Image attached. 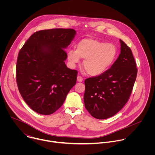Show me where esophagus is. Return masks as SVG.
Listing matches in <instances>:
<instances>
[{
  "label": "esophagus",
  "mask_w": 155,
  "mask_h": 155,
  "mask_svg": "<svg viewBox=\"0 0 155 155\" xmlns=\"http://www.w3.org/2000/svg\"><path fill=\"white\" fill-rule=\"evenodd\" d=\"M77 81H78V82H81L83 80V78L81 76H79V75L77 77Z\"/></svg>",
  "instance_id": "1"
}]
</instances>
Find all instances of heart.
I'll list each match as a JSON object with an SVG mask.
<instances>
[{
  "mask_svg": "<svg viewBox=\"0 0 155 155\" xmlns=\"http://www.w3.org/2000/svg\"><path fill=\"white\" fill-rule=\"evenodd\" d=\"M118 49L113 43H107L94 38H84L77 45V49L68 52V59L75 65L84 59L83 67L91 76H99L107 72L114 64Z\"/></svg>",
  "mask_w": 155,
  "mask_h": 155,
  "instance_id": "obj_1",
  "label": "heart"
}]
</instances>
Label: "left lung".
Masks as SVG:
<instances>
[{
	"instance_id": "left-lung-1",
	"label": "left lung",
	"mask_w": 155,
	"mask_h": 155,
	"mask_svg": "<svg viewBox=\"0 0 155 155\" xmlns=\"http://www.w3.org/2000/svg\"><path fill=\"white\" fill-rule=\"evenodd\" d=\"M120 54L103 74L85 80L84 103L94 118L112 117L127 102L137 74L136 63L130 48L121 40Z\"/></svg>"
}]
</instances>
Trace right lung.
Returning a JSON list of instances; mask_svg holds the SVG:
<instances>
[{"label": "right lung", "instance_id": "obj_1", "mask_svg": "<svg viewBox=\"0 0 155 155\" xmlns=\"http://www.w3.org/2000/svg\"><path fill=\"white\" fill-rule=\"evenodd\" d=\"M72 29H51L34 33L20 50L16 78L19 91L29 107L41 115L60 108L76 84L78 72L67 68L64 49L73 40Z\"/></svg>", "mask_w": 155, "mask_h": 155}]
</instances>
